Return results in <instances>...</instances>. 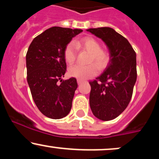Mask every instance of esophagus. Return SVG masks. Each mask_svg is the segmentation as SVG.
<instances>
[{
    "instance_id": "obj_1",
    "label": "esophagus",
    "mask_w": 159,
    "mask_h": 159,
    "mask_svg": "<svg viewBox=\"0 0 159 159\" xmlns=\"http://www.w3.org/2000/svg\"><path fill=\"white\" fill-rule=\"evenodd\" d=\"M82 82H83V81H81V80H80V79H78V85L81 84Z\"/></svg>"
}]
</instances>
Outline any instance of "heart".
<instances>
[{
  "mask_svg": "<svg viewBox=\"0 0 159 159\" xmlns=\"http://www.w3.org/2000/svg\"><path fill=\"white\" fill-rule=\"evenodd\" d=\"M81 46L84 49L91 54L90 63L95 62L98 68L102 69L107 66L110 61V56L106 51L101 49V45L94 38L87 36L83 38L80 42L69 43L66 46L64 50V57L66 61L69 64L73 63L76 60L77 47ZM95 63L88 66L75 65L71 67L69 73L72 77L80 80H85L92 76L96 75L98 72V67Z\"/></svg>",
  "mask_w": 159,
  "mask_h": 159,
  "instance_id": "b5f03b06",
  "label": "heart"
}]
</instances>
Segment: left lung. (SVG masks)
I'll list each match as a JSON object with an SVG mask.
<instances>
[{"instance_id": "left-lung-1", "label": "left lung", "mask_w": 159, "mask_h": 159, "mask_svg": "<svg viewBox=\"0 0 159 159\" xmlns=\"http://www.w3.org/2000/svg\"><path fill=\"white\" fill-rule=\"evenodd\" d=\"M87 31L105 42L110 62L91 87L90 106L98 119L108 121L117 117L132 98L137 79L136 53L129 41L111 27L90 28Z\"/></svg>"}]
</instances>
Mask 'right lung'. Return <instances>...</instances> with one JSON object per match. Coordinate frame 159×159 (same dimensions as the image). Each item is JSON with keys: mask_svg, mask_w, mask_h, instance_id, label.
I'll return each mask as SVG.
<instances>
[{"mask_svg": "<svg viewBox=\"0 0 159 159\" xmlns=\"http://www.w3.org/2000/svg\"><path fill=\"white\" fill-rule=\"evenodd\" d=\"M81 32L51 27L34 38L27 50V80L33 99L40 112L51 119H61L72 108L78 84L75 78L62 79L66 71L64 50Z\"/></svg>", "mask_w": 159, "mask_h": 159, "instance_id": "add662e5", "label": "right lung"}]
</instances>
